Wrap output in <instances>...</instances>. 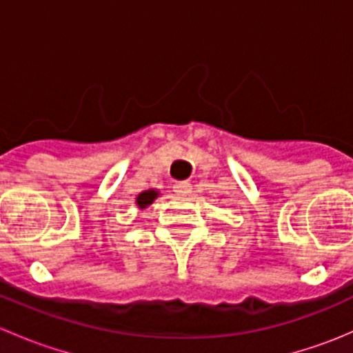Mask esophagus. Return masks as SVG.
Returning <instances> with one entry per match:
<instances>
[{
  "label": "esophagus",
  "instance_id": "34e87169",
  "mask_svg": "<svg viewBox=\"0 0 353 353\" xmlns=\"http://www.w3.org/2000/svg\"><path fill=\"white\" fill-rule=\"evenodd\" d=\"M174 191L181 196H186V194L191 193V184L186 183V181H181V183L174 184Z\"/></svg>",
  "mask_w": 353,
  "mask_h": 353
}]
</instances>
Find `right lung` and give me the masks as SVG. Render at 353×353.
<instances>
[{"mask_svg": "<svg viewBox=\"0 0 353 353\" xmlns=\"http://www.w3.org/2000/svg\"><path fill=\"white\" fill-rule=\"evenodd\" d=\"M157 191H154V190H148V191H143V193L140 194V196L137 198V205L140 206V208H145V206H148L150 205L152 201H154V199L157 198Z\"/></svg>", "mask_w": 353, "mask_h": 353, "instance_id": "obj_1", "label": "right lung"}]
</instances>
